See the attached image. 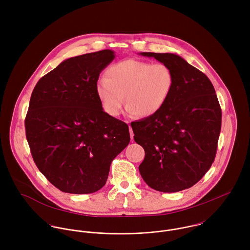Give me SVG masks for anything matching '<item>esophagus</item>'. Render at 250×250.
<instances>
[{"label":"esophagus","instance_id":"1","mask_svg":"<svg viewBox=\"0 0 250 250\" xmlns=\"http://www.w3.org/2000/svg\"><path fill=\"white\" fill-rule=\"evenodd\" d=\"M128 123V122H127ZM129 129H130V135H131V140L133 141L134 140V133H133V130H132V128L129 126Z\"/></svg>","mask_w":250,"mask_h":250}]
</instances>
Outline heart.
Masks as SVG:
<instances>
[{
  "label": "heart",
  "instance_id": "obj_1",
  "mask_svg": "<svg viewBox=\"0 0 250 250\" xmlns=\"http://www.w3.org/2000/svg\"><path fill=\"white\" fill-rule=\"evenodd\" d=\"M106 75L97 81L96 93L104 111L112 117L119 115L125 100L130 115H154L174 87L173 72L165 63L125 60L111 64Z\"/></svg>",
  "mask_w": 250,
  "mask_h": 250
}]
</instances>
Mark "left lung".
I'll list each match as a JSON object with an SVG mask.
<instances>
[{"mask_svg":"<svg viewBox=\"0 0 250 250\" xmlns=\"http://www.w3.org/2000/svg\"><path fill=\"white\" fill-rule=\"evenodd\" d=\"M167 64L174 87L164 107L131 123L135 142L145 152L139 169L144 182L163 192L195 185L214 163L221 129V108L209 78L175 54L141 53Z\"/></svg>","mask_w":250,"mask_h":250,"instance_id":"8db88e82","label":"left lung"}]
</instances>
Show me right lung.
I'll return each mask as SVG.
<instances>
[{
    "label": "right lung",
    "mask_w": 250,
    "mask_h": 250,
    "mask_svg": "<svg viewBox=\"0 0 250 250\" xmlns=\"http://www.w3.org/2000/svg\"><path fill=\"white\" fill-rule=\"evenodd\" d=\"M114 52L70 58L43 76L31 96L26 137L39 171L63 192L92 193L130 143L128 125L106 113L96 93Z\"/></svg>",
    "instance_id": "right-lung-1"
}]
</instances>
